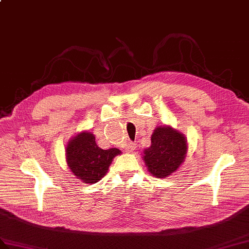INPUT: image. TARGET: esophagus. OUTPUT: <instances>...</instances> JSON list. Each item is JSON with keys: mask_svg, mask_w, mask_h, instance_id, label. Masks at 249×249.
<instances>
[{"mask_svg": "<svg viewBox=\"0 0 249 249\" xmlns=\"http://www.w3.org/2000/svg\"><path fill=\"white\" fill-rule=\"evenodd\" d=\"M135 148H136V144L134 142H128V144H127V146H126L125 149H126V152L131 153V152L135 151Z\"/></svg>", "mask_w": 249, "mask_h": 249, "instance_id": "esophagus-1", "label": "esophagus"}]
</instances>
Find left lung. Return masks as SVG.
Listing matches in <instances>:
<instances>
[{
  "label": "left lung",
  "mask_w": 249,
  "mask_h": 249,
  "mask_svg": "<svg viewBox=\"0 0 249 249\" xmlns=\"http://www.w3.org/2000/svg\"><path fill=\"white\" fill-rule=\"evenodd\" d=\"M151 140L152 145L143 156L148 172L158 178L171 175L186 157V138L171 127L160 126L154 130Z\"/></svg>",
  "instance_id": "1"
}]
</instances>
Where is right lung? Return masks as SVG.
Instances as JSON below:
<instances>
[{
	"mask_svg": "<svg viewBox=\"0 0 249 249\" xmlns=\"http://www.w3.org/2000/svg\"><path fill=\"white\" fill-rule=\"evenodd\" d=\"M121 153L118 148L102 149L91 132H80L69 142L67 162L73 174L82 181L92 184L105 176L112 159Z\"/></svg>",
	"mask_w": 249,
	"mask_h": 249,
	"instance_id": "1",
	"label": "right lung"
}]
</instances>
